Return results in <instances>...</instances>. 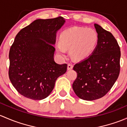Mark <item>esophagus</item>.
Listing matches in <instances>:
<instances>
[{
    "label": "esophagus",
    "instance_id": "1",
    "mask_svg": "<svg viewBox=\"0 0 127 127\" xmlns=\"http://www.w3.org/2000/svg\"><path fill=\"white\" fill-rule=\"evenodd\" d=\"M73 65L72 64H70V63L68 64V66H67L68 70H71V69L73 68Z\"/></svg>",
    "mask_w": 127,
    "mask_h": 127
}]
</instances>
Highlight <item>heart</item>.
<instances>
[{"label": "heart", "instance_id": "1", "mask_svg": "<svg viewBox=\"0 0 127 127\" xmlns=\"http://www.w3.org/2000/svg\"><path fill=\"white\" fill-rule=\"evenodd\" d=\"M98 40L96 31L86 27H74L62 32L60 43L56 45L59 54L64 55L70 49L72 58L81 61L89 57L95 49Z\"/></svg>", "mask_w": 127, "mask_h": 127}]
</instances>
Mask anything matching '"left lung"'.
Returning a JSON list of instances; mask_svg holds the SVG:
<instances>
[{"instance_id": "obj_1", "label": "left lung", "mask_w": 127, "mask_h": 127, "mask_svg": "<svg viewBox=\"0 0 127 127\" xmlns=\"http://www.w3.org/2000/svg\"><path fill=\"white\" fill-rule=\"evenodd\" d=\"M94 26L98 36L97 46L89 57L73 67L77 73L73 91L78 97L88 101L100 98L109 92L121 69V51L117 40L98 24Z\"/></svg>"}]
</instances>
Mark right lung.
Returning <instances> with one entry per match:
<instances>
[{
    "label": "right lung",
    "instance_id": "right-lung-1",
    "mask_svg": "<svg viewBox=\"0 0 127 127\" xmlns=\"http://www.w3.org/2000/svg\"><path fill=\"white\" fill-rule=\"evenodd\" d=\"M65 19H36L22 29L16 36L9 52L8 76L21 95L34 100L46 98L56 80L66 71L67 64L54 60L56 32Z\"/></svg>",
    "mask_w": 127,
    "mask_h": 127
}]
</instances>
